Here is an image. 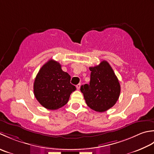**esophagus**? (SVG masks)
I'll use <instances>...</instances> for the list:
<instances>
[{
	"mask_svg": "<svg viewBox=\"0 0 154 154\" xmlns=\"http://www.w3.org/2000/svg\"><path fill=\"white\" fill-rule=\"evenodd\" d=\"M80 86H81V84H77V85H76V88H77V90H80Z\"/></svg>",
	"mask_w": 154,
	"mask_h": 154,
	"instance_id": "obj_1",
	"label": "esophagus"
}]
</instances>
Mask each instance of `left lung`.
Masks as SVG:
<instances>
[{
  "instance_id": "left-lung-1",
  "label": "left lung",
  "mask_w": 154,
  "mask_h": 154,
  "mask_svg": "<svg viewBox=\"0 0 154 154\" xmlns=\"http://www.w3.org/2000/svg\"><path fill=\"white\" fill-rule=\"evenodd\" d=\"M90 82L80 88L88 107L103 112L115 105L120 94V84L114 70L106 60L90 67Z\"/></svg>"
}]
</instances>
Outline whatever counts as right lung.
<instances>
[{
    "instance_id": "add662e5",
    "label": "right lung",
    "mask_w": 154,
    "mask_h": 154,
    "mask_svg": "<svg viewBox=\"0 0 154 154\" xmlns=\"http://www.w3.org/2000/svg\"><path fill=\"white\" fill-rule=\"evenodd\" d=\"M70 76L61 68L59 62L50 60L37 74L34 82V94L43 107L57 109L68 102L76 88L70 84Z\"/></svg>"
}]
</instances>
